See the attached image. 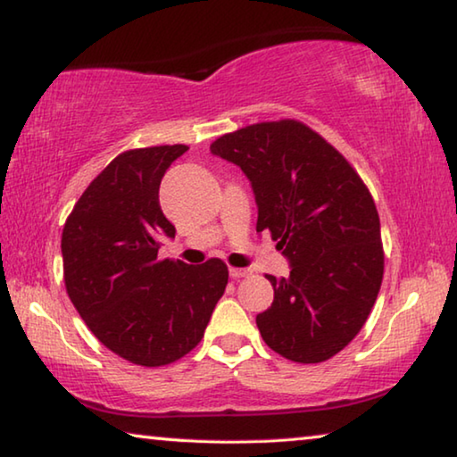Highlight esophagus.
<instances>
[{"mask_svg":"<svg viewBox=\"0 0 457 457\" xmlns=\"http://www.w3.org/2000/svg\"><path fill=\"white\" fill-rule=\"evenodd\" d=\"M252 270H245V268H229V276L234 278V280H237V278H245L250 276Z\"/></svg>","mask_w":457,"mask_h":457,"instance_id":"esophagus-1","label":"esophagus"}]
</instances>
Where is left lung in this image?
Listing matches in <instances>:
<instances>
[{
    "label": "left lung",
    "mask_w": 457,
    "mask_h": 457,
    "mask_svg": "<svg viewBox=\"0 0 457 457\" xmlns=\"http://www.w3.org/2000/svg\"><path fill=\"white\" fill-rule=\"evenodd\" d=\"M210 151L242 169L290 276H268L274 303L256 316L270 349L322 362L359 335L383 280L381 223L367 185L343 154L298 120L258 122Z\"/></svg>",
    "instance_id": "obj_1"
}]
</instances>
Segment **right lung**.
<instances>
[{
  "mask_svg": "<svg viewBox=\"0 0 457 457\" xmlns=\"http://www.w3.org/2000/svg\"><path fill=\"white\" fill-rule=\"evenodd\" d=\"M185 145L120 153L92 181L62 231L64 284L100 343L135 365L161 367L195 349L228 284V266L159 260L175 226L159 185Z\"/></svg>",
  "mask_w": 457,
  "mask_h": 457,
  "instance_id": "1",
  "label": "right lung"
}]
</instances>
